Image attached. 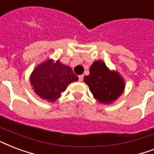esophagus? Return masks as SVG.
I'll use <instances>...</instances> for the list:
<instances>
[{
	"instance_id": "1",
	"label": "esophagus",
	"mask_w": 154,
	"mask_h": 154,
	"mask_svg": "<svg viewBox=\"0 0 154 154\" xmlns=\"http://www.w3.org/2000/svg\"><path fill=\"white\" fill-rule=\"evenodd\" d=\"M78 78H79V82H82V80H83V75L78 76Z\"/></svg>"
}]
</instances>
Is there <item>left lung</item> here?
Masks as SVG:
<instances>
[{
  "instance_id": "obj_1",
  "label": "left lung",
  "mask_w": 154,
  "mask_h": 154,
  "mask_svg": "<svg viewBox=\"0 0 154 154\" xmlns=\"http://www.w3.org/2000/svg\"><path fill=\"white\" fill-rule=\"evenodd\" d=\"M84 82L96 100L103 104H111L124 93L125 82L119 72L111 70L98 60L90 68V74L85 76Z\"/></svg>"
}]
</instances>
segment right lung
Here are the masks:
<instances>
[{
	"mask_svg": "<svg viewBox=\"0 0 154 154\" xmlns=\"http://www.w3.org/2000/svg\"><path fill=\"white\" fill-rule=\"evenodd\" d=\"M78 81L71 67L59 60L48 59L35 67L30 76L32 90L42 99L53 103L58 99L67 86Z\"/></svg>",
	"mask_w": 154,
	"mask_h": 154,
	"instance_id": "1",
	"label": "right lung"
}]
</instances>
